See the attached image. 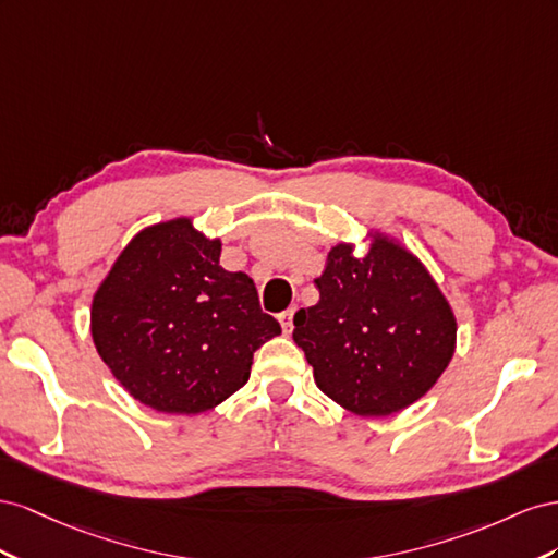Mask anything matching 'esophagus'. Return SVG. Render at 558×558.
Segmentation results:
<instances>
[{"instance_id": "obj_1", "label": "esophagus", "mask_w": 558, "mask_h": 558, "mask_svg": "<svg viewBox=\"0 0 558 558\" xmlns=\"http://www.w3.org/2000/svg\"><path fill=\"white\" fill-rule=\"evenodd\" d=\"M278 323H280V327H282L284 333H290V331L294 329V308L282 311V313L278 315Z\"/></svg>"}]
</instances>
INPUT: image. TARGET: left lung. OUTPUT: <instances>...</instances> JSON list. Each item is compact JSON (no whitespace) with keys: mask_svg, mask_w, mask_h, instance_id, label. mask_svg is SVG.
Segmentation results:
<instances>
[{"mask_svg":"<svg viewBox=\"0 0 558 558\" xmlns=\"http://www.w3.org/2000/svg\"><path fill=\"white\" fill-rule=\"evenodd\" d=\"M369 250L339 243L327 254L320 301L294 315V341L313 378L357 416H390L418 402L449 367L456 315L423 262L386 233Z\"/></svg>","mask_w":558,"mask_h":558,"instance_id":"1","label":"left lung"}]
</instances>
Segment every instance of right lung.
<instances>
[{
  "label": "right lung",
  "mask_w": 558,
  "mask_h": 558,
  "mask_svg": "<svg viewBox=\"0 0 558 558\" xmlns=\"http://www.w3.org/2000/svg\"><path fill=\"white\" fill-rule=\"evenodd\" d=\"M221 241L189 217L142 229L93 294L98 355L137 402L201 413L241 390L254 350L280 333L247 274L219 266Z\"/></svg>",
  "instance_id": "right-lung-1"
}]
</instances>
